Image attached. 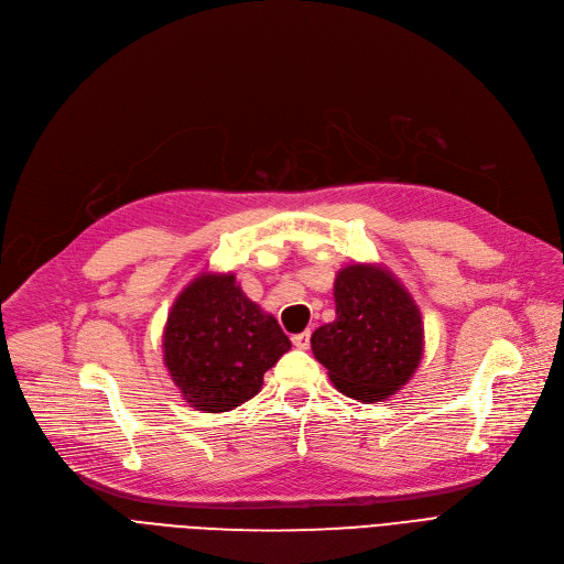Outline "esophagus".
I'll list each match as a JSON object with an SVG mask.
<instances>
[{"label":"esophagus","mask_w":564,"mask_h":564,"mask_svg":"<svg viewBox=\"0 0 564 564\" xmlns=\"http://www.w3.org/2000/svg\"><path fill=\"white\" fill-rule=\"evenodd\" d=\"M292 345L300 347V349H308L311 345V332H302L297 336H292Z\"/></svg>","instance_id":"1"}]
</instances>
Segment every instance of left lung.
<instances>
[{
    "instance_id": "left-lung-1",
    "label": "left lung",
    "mask_w": 564,
    "mask_h": 564,
    "mask_svg": "<svg viewBox=\"0 0 564 564\" xmlns=\"http://www.w3.org/2000/svg\"><path fill=\"white\" fill-rule=\"evenodd\" d=\"M336 319L313 332L315 359L334 387L359 402H381L416 372L423 359V319L387 267L354 262L334 281Z\"/></svg>"
}]
</instances>
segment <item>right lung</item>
<instances>
[{
	"instance_id": "add662e5",
	"label": "right lung",
	"mask_w": 564,
	"mask_h": 564,
	"mask_svg": "<svg viewBox=\"0 0 564 564\" xmlns=\"http://www.w3.org/2000/svg\"><path fill=\"white\" fill-rule=\"evenodd\" d=\"M164 366L198 411L221 413L262 389L290 349L274 315L251 302L235 274L203 272L173 302L164 327Z\"/></svg>"
}]
</instances>
